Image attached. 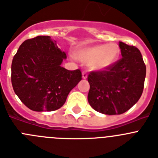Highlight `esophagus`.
Wrapping results in <instances>:
<instances>
[{"label": "esophagus", "instance_id": "obj_1", "mask_svg": "<svg viewBox=\"0 0 158 158\" xmlns=\"http://www.w3.org/2000/svg\"><path fill=\"white\" fill-rule=\"evenodd\" d=\"M87 77H88L87 73H86L85 71H83V72H82V78H83V79H86Z\"/></svg>", "mask_w": 158, "mask_h": 158}]
</instances>
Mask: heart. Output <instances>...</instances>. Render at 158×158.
Segmentation results:
<instances>
[{
	"instance_id": "obj_1",
	"label": "heart",
	"mask_w": 158,
	"mask_h": 158,
	"mask_svg": "<svg viewBox=\"0 0 158 158\" xmlns=\"http://www.w3.org/2000/svg\"><path fill=\"white\" fill-rule=\"evenodd\" d=\"M119 48L115 43L99 44L78 50L75 56L79 61L89 64L92 70L102 71L112 66L118 60Z\"/></svg>"
}]
</instances>
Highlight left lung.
<instances>
[{"label": "left lung", "mask_w": 158, "mask_h": 158, "mask_svg": "<svg viewBox=\"0 0 158 158\" xmlns=\"http://www.w3.org/2000/svg\"><path fill=\"white\" fill-rule=\"evenodd\" d=\"M122 58L108 69L92 71L88 100L96 111L105 115H120L133 107L142 94L146 78L140 51L119 42Z\"/></svg>", "instance_id": "1"}]
</instances>
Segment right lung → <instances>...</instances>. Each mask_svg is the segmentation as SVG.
Here are the masks:
<instances>
[{
    "instance_id": "add662e5",
    "label": "right lung",
    "mask_w": 158,
    "mask_h": 158,
    "mask_svg": "<svg viewBox=\"0 0 158 158\" xmlns=\"http://www.w3.org/2000/svg\"><path fill=\"white\" fill-rule=\"evenodd\" d=\"M66 54L50 36H37L19 46L12 62L13 90L35 111H52L65 104L68 94L81 80L79 69L61 66Z\"/></svg>"
}]
</instances>
